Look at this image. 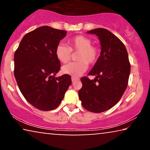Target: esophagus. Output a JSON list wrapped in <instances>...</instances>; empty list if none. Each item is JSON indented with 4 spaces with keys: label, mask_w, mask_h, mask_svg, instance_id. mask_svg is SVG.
<instances>
[{
    "label": "esophagus",
    "mask_w": 150,
    "mask_h": 150,
    "mask_svg": "<svg viewBox=\"0 0 150 150\" xmlns=\"http://www.w3.org/2000/svg\"><path fill=\"white\" fill-rule=\"evenodd\" d=\"M79 79L78 78H75V77H71V81H72V83H74L76 81H78Z\"/></svg>",
    "instance_id": "obj_1"
}]
</instances>
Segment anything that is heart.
I'll list each match as a JSON object with an SVG mask.
<instances>
[{
	"label": "heart",
	"mask_w": 150,
	"mask_h": 150,
	"mask_svg": "<svg viewBox=\"0 0 150 150\" xmlns=\"http://www.w3.org/2000/svg\"><path fill=\"white\" fill-rule=\"evenodd\" d=\"M68 47L64 44H59L55 49L57 59L63 63L70 61L71 52H79L77 62L71 63L63 67L62 71L73 77H79L87 69L88 64L93 65L97 62L100 55V48L91 44L92 40L83 35H76L68 40Z\"/></svg>",
	"instance_id": "heart-1"
}]
</instances>
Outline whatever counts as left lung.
<instances>
[{"instance_id": "obj_1", "label": "left lung", "mask_w": 150, "mask_h": 150, "mask_svg": "<svg viewBox=\"0 0 150 150\" xmlns=\"http://www.w3.org/2000/svg\"><path fill=\"white\" fill-rule=\"evenodd\" d=\"M87 33L98 37L101 52L88 74L95 76V79L81 78L83 87L79 91V99L86 110L102 112L114 106L122 97L128 86L130 63L124 44L111 32L98 28Z\"/></svg>"}]
</instances>
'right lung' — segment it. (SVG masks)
<instances>
[{"mask_svg": "<svg viewBox=\"0 0 150 150\" xmlns=\"http://www.w3.org/2000/svg\"><path fill=\"white\" fill-rule=\"evenodd\" d=\"M67 31L43 26L26 33L14 54V76L27 102L41 110L58 107L71 76H54L61 68L55 49Z\"/></svg>", "mask_w": 150, "mask_h": 150, "instance_id": "obj_1", "label": "right lung"}]
</instances>
